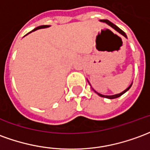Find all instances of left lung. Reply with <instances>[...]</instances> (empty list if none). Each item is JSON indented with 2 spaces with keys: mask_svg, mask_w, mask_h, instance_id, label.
I'll return each mask as SVG.
<instances>
[{
  "mask_svg": "<svg viewBox=\"0 0 150 150\" xmlns=\"http://www.w3.org/2000/svg\"><path fill=\"white\" fill-rule=\"evenodd\" d=\"M100 22H103V23H105L109 24V25H110V27H112V28H114V29H115V30H116V31H119L120 34H122V35H123V36H125V37H126V38H127V35H126V34H125V32H124V31H122V30H121L120 28H118V27H117L116 25H115V24H114V23H112L111 22H110V21H109V20H106V19H102V20H100ZM131 87H132V84H131V85H130L129 87H128V88H127L126 90H124V91H123V92H122V93H119V94H116V95H113V96H105V95H102V94H100V93H97L96 91H95V92H96V93H97V94H98V95L100 96V97H105V98H109V99H115V98H117V97H120V96H122L123 93H125L127 92V90H129V88H131Z\"/></svg>",
  "mask_w": 150,
  "mask_h": 150,
  "instance_id": "1",
  "label": "left lung"
}]
</instances>
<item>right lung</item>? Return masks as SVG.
<instances>
[{
	"instance_id": "right-lung-1",
	"label": "right lung",
	"mask_w": 150,
	"mask_h": 150,
	"mask_svg": "<svg viewBox=\"0 0 150 150\" xmlns=\"http://www.w3.org/2000/svg\"><path fill=\"white\" fill-rule=\"evenodd\" d=\"M50 26H48V25H43V26H40V27H38V28H35L34 30H33V31H35V30H37V29H40V28H49Z\"/></svg>"
}]
</instances>
